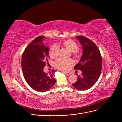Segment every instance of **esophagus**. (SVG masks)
<instances>
[{
    "instance_id": "34e87169",
    "label": "esophagus",
    "mask_w": 122,
    "mask_h": 122,
    "mask_svg": "<svg viewBox=\"0 0 122 122\" xmlns=\"http://www.w3.org/2000/svg\"><path fill=\"white\" fill-rule=\"evenodd\" d=\"M63 73H64L65 74H67L68 75H69L71 74V73L69 72H63Z\"/></svg>"
}]
</instances>
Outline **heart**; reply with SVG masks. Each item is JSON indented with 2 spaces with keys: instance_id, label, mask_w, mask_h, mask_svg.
Instances as JSON below:
<instances>
[{
  "instance_id": "heart-1",
  "label": "heart",
  "mask_w": 122,
  "mask_h": 122,
  "mask_svg": "<svg viewBox=\"0 0 122 122\" xmlns=\"http://www.w3.org/2000/svg\"><path fill=\"white\" fill-rule=\"evenodd\" d=\"M62 46L70 52H71V54L74 56H77L78 55V50H77L78 45L74 41L72 40L65 41L62 42ZM60 46V44H58L57 45L54 44L50 47L49 49V55L51 58L54 59L57 57L60 52V48H59ZM73 64L74 61L71 59L65 60V59L60 58L55 62L56 67L61 70H68Z\"/></svg>"
}]
</instances>
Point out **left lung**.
<instances>
[{
    "instance_id": "8db88e82",
    "label": "left lung",
    "mask_w": 122,
    "mask_h": 122,
    "mask_svg": "<svg viewBox=\"0 0 122 122\" xmlns=\"http://www.w3.org/2000/svg\"><path fill=\"white\" fill-rule=\"evenodd\" d=\"M76 38L82 46L83 53L74 69L81 70L82 75H77V80L72 86L77 90L84 91L93 86L99 79L102 67V57L98 48L91 40L82 36Z\"/></svg>"
}]
</instances>
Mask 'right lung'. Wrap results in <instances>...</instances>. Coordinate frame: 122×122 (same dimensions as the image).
<instances>
[{"label": "right lung", "instance_id": "right-lung-1", "mask_svg": "<svg viewBox=\"0 0 122 122\" xmlns=\"http://www.w3.org/2000/svg\"><path fill=\"white\" fill-rule=\"evenodd\" d=\"M45 36H39L26 48L22 56V69L26 82L33 89L45 92L54 86L56 80L53 70L49 73L43 71L49 58V48L44 43Z\"/></svg>", "mask_w": 122, "mask_h": 122}]
</instances>
